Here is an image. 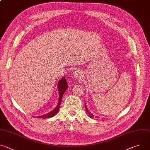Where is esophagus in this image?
<instances>
[{"instance_id": "34e87169", "label": "esophagus", "mask_w": 150, "mask_h": 150, "mask_svg": "<svg viewBox=\"0 0 150 150\" xmlns=\"http://www.w3.org/2000/svg\"><path fill=\"white\" fill-rule=\"evenodd\" d=\"M74 76L76 78H81L83 76L82 71L79 69H75L74 71Z\"/></svg>"}]
</instances>
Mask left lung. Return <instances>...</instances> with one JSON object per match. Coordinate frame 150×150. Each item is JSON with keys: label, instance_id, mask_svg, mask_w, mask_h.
<instances>
[{"label": "left lung", "instance_id": "left-lung-1", "mask_svg": "<svg viewBox=\"0 0 150 150\" xmlns=\"http://www.w3.org/2000/svg\"><path fill=\"white\" fill-rule=\"evenodd\" d=\"M85 110H86V112L89 115V116H90L91 118H93V117H94V115H93L92 113H91V112L88 110L87 107V105H86V104H85Z\"/></svg>", "mask_w": 150, "mask_h": 150}]
</instances>
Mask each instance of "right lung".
I'll use <instances>...</instances> for the list:
<instances>
[{
	"mask_svg": "<svg viewBox=\"0 0 150 150\" xmlns=\"http://www.w3.org/2000/svg\"><path fill=\"white\" fill-rule=\"evenodd\" d=\"M68 87V85L67 83L66 79L65 78V77H64L62 79H61L58 83V90L59 91V102L56 106V108L53 111H52L51 112H50L46 115L37 116L38 118H50L56 115V114L58 112V111L59 110V108H60V104L62 102L63 96L64 93H65V92L66 91V90H67Z\"/></svg>",
	"mask_w": 150,
	"mask_h": 150,
	"instance_id": "obj_1",
	"label": "right lung"
}]
</instances>
